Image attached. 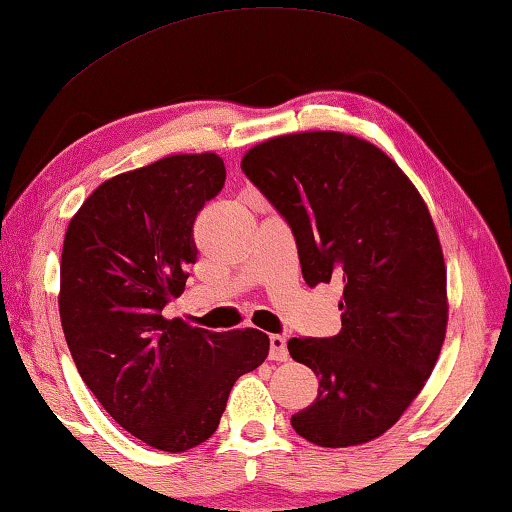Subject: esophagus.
I'll return each mask as SVG.
<instances>
[{
    "instance_id": "esophagus-1",
    "label": "esophagus",
    "mask_w": 512,
    "mask_h": 512,
    "mask_svg": "<svg viewBox=\"0 0 512 512\" xmlns=\"http://www.w3.org/2000/svg\"><path fill=\"white\" fill-rule=\"evenodd\" d=\"M270 358L279 362L288 358V346L284 335H270Z\"/></svg>"
}]
</instances>
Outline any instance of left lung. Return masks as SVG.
Returning a JSON list of instances; mask_svg holds the SVG:
<instances>
[{
  "instance_id": "obj_1",
  "label": "left lung",
  "mask_w": 512,
  "mask_h": 512,
  "mask_svg": "<svg viewBox=\"0 0 512 512\" xmlns=\"http://www.w3.org/2000/svg\"><path fill=\"white\" fill-rule=\"evenodd\" d=\"M242 170L291 226L307 286L344 284L339 335L288 342L318 376L291 425L323 448L372 441L416 399L446 339V263L427 205L388 154L337 131L265 140Z\"/></svg>"
}]
</instances>
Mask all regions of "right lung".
<instances>
[{
    "label": "right lung",
    "instance_id": "add662e5",
    "mask_svg": "<svg viewBox=\"0 0 512 512\" xmlns=\"http://www.w3.org/2000/svg\"><path fill=\"white\" fill-rule=\"evenodd\" d=\"M224 182L217 154H175L103 182L66 228L59 318L78 374L117 425L166 453L210 439L233 383L270 351L261 330L164 316L196 263V214Z\"/></svg>",
    "mask_w": 512,
    "mask_h": 512
}]
</instances>
